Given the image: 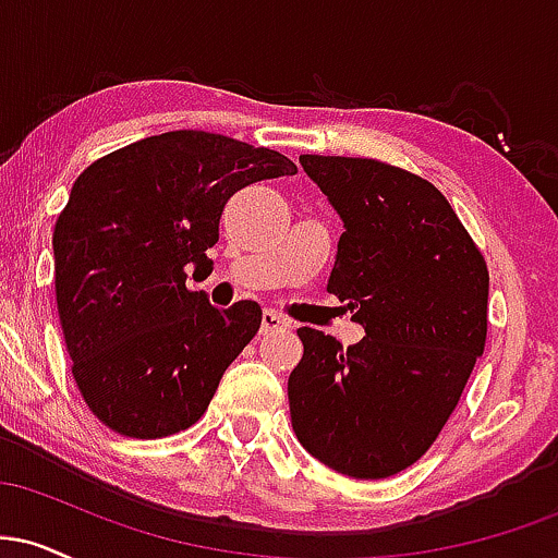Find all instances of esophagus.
Instances as JSON below:
<instances>
[{
    "instance_id": "34e87169",
    "label": "esophagus",
    "mask_w": 558,
    "mask_h": 558,
    "mask_svg": "<svg viewBox=\"0 0 558 558\" xmlns=\"http://www.w3.org/2000/svg\"><path fill=\"white\" fill-rule=\"evenodd\" d=\"M278 330H288V323L280 315H275V312L265 310L262 312V336H270V332H278Z\"/></svg>"
}]
</instances>
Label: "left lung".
Masks as SVG:
<instances>
[{
  "instance_id": "8db88e82",
  "label": "left lung",
  "mask_w": 558,
  "mask_h": 558,
  "mask_svg": "<svg viewBox=\"0 0 558 558\" xmlns=\"http://www.w3.org/2000/svg\"><path fill=\"white\" fill-rule=\"evenodd\" d=\"M299 162L343 222L328 291L364 338L343 349L299 328L293 433L341 475L390 477L433 446L483 356L488 267L433 183L377 159Z\"/></svg>"
}]
</instances>
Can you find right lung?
<instances>
[{
    "label": "right lung",
    "instance_id": "1",
    "mask_svg": "<svg viewBox=\"0 0 558 558\" xmlns=\"http://www.w3.org/2000/svg\"><path fill=\"white\" fill-rule=\"evenodd\" d=\"M265 146L204 131L141 138L96 159L57 217L54 291L88 409L131 438H165L207 412L220 377L257 336V301L217 310L189 291L235 191L293 175Z\"/></svg>",
    "mask_w": 558,
    "mask_h": 558
}]
</instances>
